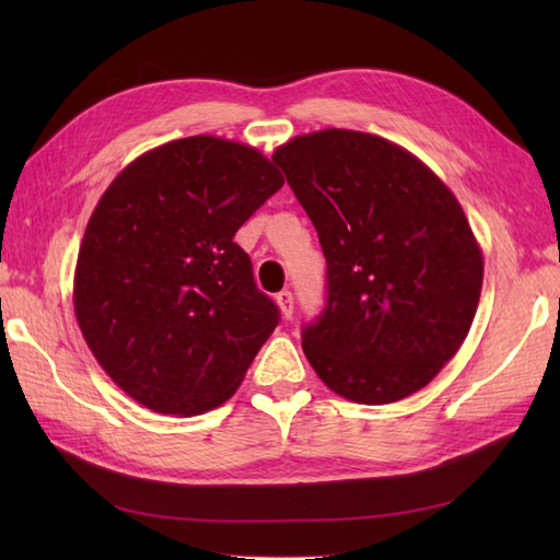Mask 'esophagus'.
<instances>
[{"label":"esophagus","mask_w":560,"mask_h":560,"mask_svg":"<svg viewBox=\"0 0 560 560\" xmlns=\"http://www.w3.org/2000/svg\"><path fill=\"white\" fill-rule=\"evenodd\" d=\"M277 305H279V311H281L283 317H287V319L293 317V295H291V291H281L277 295Z\"/></svg>","instance_id":"obj_1"}]
</instances>
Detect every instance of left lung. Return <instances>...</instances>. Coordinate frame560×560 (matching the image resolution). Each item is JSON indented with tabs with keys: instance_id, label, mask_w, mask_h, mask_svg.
Returning a JSON list of instances; mask_svg holds the SVG:
<instances>
[{
	"instance_id": "8db88e82",
	"label": "left lung",
	"mask_w": 560,
	"mask_h": 560,
	"mask_svg": "<svg viewBox=\"0 0 560 560\" xmlns=\"http://www.w3.org/2000/svg\"><path fill=\"white\" fill-rule=\"evenodd\" d=\"M327 259V307L303 329L317 377L355 404L423 389L467 339L483 253L457 197L411 151L355 129L277 147Z\"/></svg>"
}]
</instances>
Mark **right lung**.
I'll return each instance as SVG.
<instances>
[{"mask_svg":"<svg viewBox=\"0 0 560 560\" xmlns=\"http://www.w3.org/2000/svg\"><path fill=\"white\" fill-rule=\"evenodd\" d=\"M281 185L255 147L197 135L141 153L98 199L71 301L93 359L141 407L197 416L241 387L279 311L233 235Z\"/></svg>","mask_w":560,"mask_h":560,"instance_id":"obj_1","label":"right lung"}]
</instances>
